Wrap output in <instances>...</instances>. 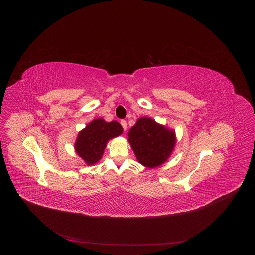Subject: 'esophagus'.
I'll use <instances>...</instances> for the list:
<instances>
[{"instance_id": "1", "label": "esophagus", "mask_w": 255, "mask_h": 255, "mask_svg": "<svg viewBox=\"0 0 255 255\" xmlns=\"http://www.w3.org/2000/svg\"><path fill=\"white\" fill-rule=\"evenodd\" d=\"M121 124H122L123 130H124V131H126V130H127V122H126V121L122 120V121H121Z\"/></svg>"}]
</instances>
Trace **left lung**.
I'll use <instances>...</instances> for the list:
<instances>
[{
  "label": "left lung",
  "mask_w": 255,
  "mask_h": 255,
  "mask_svg": "<svg viewBox=\"0 0 255 255\" xmlns=\"http://www.w3.org/2000/svg\"><path fill=\"white\" fill-rule=\"evenodd\" d=\"M128 136L136 159L148 168H155L164 163L176 144L174 131L147 117L136 121Z\"/></svg>",
  "instance_id": "1"
}]
</instances>
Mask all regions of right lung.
<instances>
[{"instance_id": "right-lung-1", "label": "right lung", "mask_w": 255, "mask_h": 255, "mask_svg": "<svg viewBox=\"0 0 255 255\" xmlns=\"http://www.w3.org/2000/svg\"><path fill=\"white\" fill-rule=\"evenodd\" d=\"M122 131V125L116 121L94 120L78 133L74 144L75 151L88 165L95 164L102 158L107 142L121 135Z\"/></svg>"}]
</instances>
